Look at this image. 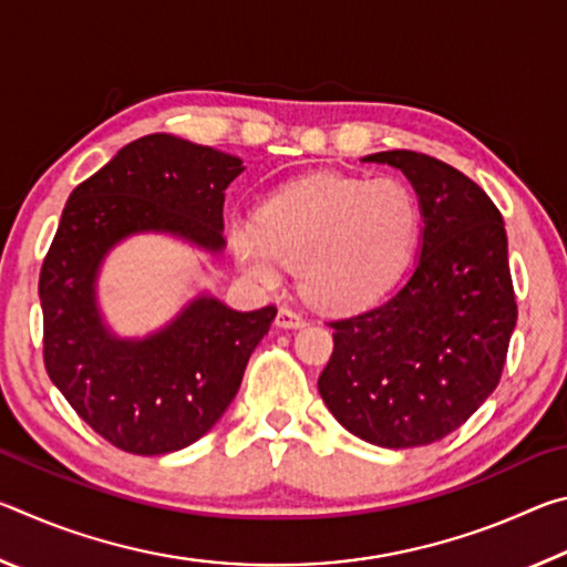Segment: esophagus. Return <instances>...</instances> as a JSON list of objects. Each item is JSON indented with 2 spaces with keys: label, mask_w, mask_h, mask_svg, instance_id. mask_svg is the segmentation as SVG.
<instances>
[{
  "label": "esophagus",
  "mask_w": 567,
  "mask_h": 567,
  "mask_svg": "<svg viewBox=\"0 0 567 567\" xmlns=\"http://www.w3.org/2000/svg\"><path fill=\"white\" fill-rule=\"evenodd\" d=\"M277 328H285V330H297V328H302L305 324V318L300 312H295V310H290V307H282L280 312H277Z\"/></svg>",
  "instance_id": "obj_1"
}]
</instances>
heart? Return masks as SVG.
Returning a JSON list of instances; mask_svg holds the SVG:
<instances>
[{"instance_id": "heart-1", "label": "heart", "mask_w": 567, "mask_h": 567, "mask_svg": "<svg viewBox=\"0 0 567 567\" xmlns=\"http://www.w3.org/2000/svg\"><path fill=\"white\" fill-rule=\"evenodd\" d=\"M422 209L405 179L318 172L267 199L260 223L235 219L229 243L239 265L265 285L297 267L307 302L350 312L378 302L417 247Z\"/></svg>"}]
</instances>
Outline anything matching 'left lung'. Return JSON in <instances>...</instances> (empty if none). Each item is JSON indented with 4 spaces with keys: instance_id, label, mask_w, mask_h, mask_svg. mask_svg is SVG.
Wrapping results in <instances>:
<instances>
[{
    "instance_id": "8db88e82",
    "label": "left lung",
    "mask_w": 567,
    "mask_h": 567,
    "mask_svg": "<svg viewBox=\"0 0 567 567\" xmlns=\"http://www.w3.org/2000/svg\"><path fill=\"white\" fill-rule=\"evenodd\" d=\"M362 162L415 187L420 257L388 300L330 322L318 390L364 443L420 447L463 425L501 382L517 320L505 223L473 179L435 157L390 150Z\"/></svg>"
}]
</instances>
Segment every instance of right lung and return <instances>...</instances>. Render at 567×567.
<instances>
[{
  "instance_id": "add662e5",
  "label": "right lung",
  "mask_w": 567,
  "mask_h": 567,
  "mask_svg": "<svg viewBox=\"0 0 567 567\" xmlns=\"http://www.w3.org/2000/svg\"><path fill=\"white\" fill-rule=\"evenodd\" d=\"M243 169L239 157L159 132L122 147L66 199L40 275L44 368L76 415L124 453H175L209 433L277 307L239 312L203 292L147 338H120L100 312V267L142 233L223 252L225 189Z\"/></svg>"
}]
</instances>
